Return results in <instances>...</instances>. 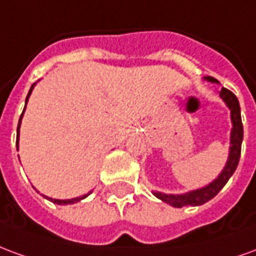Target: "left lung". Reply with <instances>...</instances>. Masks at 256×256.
<instances>
[{
    "label": "left lung",
    "instance_id": "1",
    "mask_svg": "<svg viewBox=\"0 0 256 256\" xmlns=\"http://www.w3.org/2000/svg\"><path fill=\"white\" fill-rule=\"evenodd\" d=\"M208 82L212 84H220L218 80L212 76H206ZM220 96L222 100L225 101L228 108L230 110V119L232 128L230 132V150H229V158L226 162V166L220 172L218 178H215L214 181L208 184L204 188L196 189L192 192L182 193V194H166L162 192H154L156 198H160L162 202L170 204L172 207L181 208L184 206H202L207 203L208 200L218 194L220 189L225 186V184L229 181V178L233 176V172H236L237 164L240 160V154H242V112H240V104L237 97L230 90L222 88L220 92Z\"/></svg>",
    "mask_w": 256,
    "mask_h": 256
}]
</instances>
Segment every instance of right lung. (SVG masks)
<instances>
[{"mask_svg":"<svg viewBox=\"0 0 256 256\" xmlns=\"http://www.w3.org/2000/svg\"><path fill=\"white\" fill-rule=\"evenodd\" d=\"M34 86H36V84H32L30 92H28V94H27V97H26V104H27V101H28V97H30L31 92H32V89H34ZM24 110H26V106H24ZM24 110H23V112H22V115H20L19 124H18V137H16V148H19V128H20V123H22V118H23V114H24ZM88 196H89V193H88V194H84V196H79V198H68V200H58V198H46V196H45V198H49V200H50V202H53V203L62 204V206H64V204H74V203H76V202H79V200H82V198H88Z\"/></svg>","mask_w":256,"mask_h":256,"instance_id":"add662e5","label":"right lung"}]
</instances>
